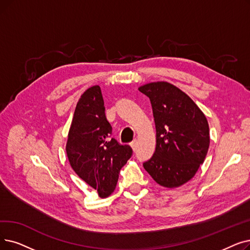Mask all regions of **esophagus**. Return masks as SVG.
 <instances>
[{
    "instance_id": "obj_1",
    "label": "esophagus",
    "mask_w": 250,
    "mask_h": 250,
    "mask_svg": "<svg viewBox=\"0 0 250 250\" xmlns=\"http://www.w3.org/2000/svg\"><path fill=\"white\" fill-rule=\"evenodd\" d=\"M131 147L133 148V150H134V151L136 150V140H134V141H133V142L131 143Z\"/></svg>"
}]
</instances>
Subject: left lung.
<instances>
[{"mask_svg": "<svg viewBox=\"0 0 250 250\" xmlns=\"http://www.w3.org/2000/svg\"><path fill=\"white\" fill-rule=\"evenodd\" d=\"M150 99L156 128V148L143 164L160 186L176 188L190 181L209 147L208 119L190 97L167 82L141 85Z\"/></svg>", "mask_w": 250, "mask_h": 250, "instance_id": "obj_1", "label": "left lung"}]
</instances>
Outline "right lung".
<instances>
[{
    "label": "right lung",
    "mask_w": 250,
    "mask_h": 250,
    "mask_svg": "<svg viewBox=\"0 0 250 250\" xmlns=\"http://www.w3.org/2000/svg\"><path fill=\"white\" fill-rule=\"evenodd\" d=\"M99 85H93L75 107L66 143V154L75 173L97 190L101 198L114 191L121 168L131 158V146L111 138Z\"/></svg>",
    "instance_id": "obj_1"
}]
</instances>
